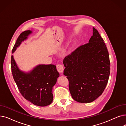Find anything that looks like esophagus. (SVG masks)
Here are the masks:
<instances>
[{
  "label": "esophagus",
  "mask_w": 126,
  "mask_h": 126,
  "mask_svg": "<svg viewBox=\"0 0 126 126\" xmlns=\"http://www.w3.org/2000/svg\"><path fill=\"white\" fill-rule=\"evenodd\" d=\"M57 69L59 73H63L64 70V67L62 64H58L57 66Z\"/></svg>",
  "instance_id": "34e87169"
}]
</instances>
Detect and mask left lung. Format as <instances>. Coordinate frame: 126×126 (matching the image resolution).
Returning a JSON list of instances; mask_svg holds the SVG:
<instances>
[{
    "label": "left lung",
    "instance_id": "1",
    "mask_svg": "<svg viewBox=\"0 0 126 126\" xmlns=\"http://www.w3.org/2000/svg\"><path fill=\"white\" fill-rule=\"evenodd\" d=\"M63 64V74L75 100L92 102L102 94L108 82L110 62L105 43L95 28L89 43L65 57Z\"/></svg>",
    "mask_w": 126,
    "mask_h": 126
}]
</instances>
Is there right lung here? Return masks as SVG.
Instances as JSON below:
<instances>
[{"label":"right lung","mask_w":126,"mask_h":126,"mask_svg":"<svg viewBox=\"0 0 126 126\" xmlns=\"http://www.w3.org/2000/svg\"><path fill=\"white\" fill-rule=\"evenodd\" d=\"M32 33L31 30L21 33L13 47L12 53ZM11 63L14 80L25 99L40 107L51 104L53 101L52 88L60 76L56 65L39 64L29 72H25L19 68L13 56L11 57Z\"/></svg>","instance_id":"add662e5"}]
</instances>
